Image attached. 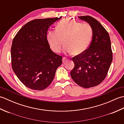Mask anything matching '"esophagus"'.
Masks as SVG:
<instances>
[{"label":"esophagus","mask_w":124,"mask_h":124,"mask_svg":"<svg viewBox=\"0 0 124 124\" xmlns=\"http://www.w3.org/2000/svg\"><path fill=\"white\" fill-rule=\"evenodd\" d=\"M67 59L66 57H63V59H62V62H64L65 61H67Z\"/></svg>","instance_id":"1"}]
</instances>
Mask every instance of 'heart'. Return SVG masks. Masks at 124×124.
<instances>
[{
    "label": "heart",
    "instance_id": "1",
    "mask_svg": "<svg viewBox=\"0 0 124 124\" xmlns=\"http://www.w3.org/2000/svg\"><path fill=\"white\" fill-rule=\"evenodd\" d=\"M93 36V29L88 23H81L71 18H65L57 23L56 30H50L47 40L51 48L60 53L64 44L65 52L80 55L88 48Z\"/></svg>",
    "mask_w": 124,
    "mask_h": 124
}]
</instances>
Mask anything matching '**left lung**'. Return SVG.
Segmentation results:
<instances>
[{
	"mask_svg": "<svg viewBox=\"0 0 124 124\" xmlns=\"http://www.w3.org/2000/svg\"><path fill=\"white\" fill-rule=\"evenodd\" d=\"M78 17L91 25L93 36L86 51L71 59L75 67L70 75L76 84L88 88L99 85L106 77L112 61V52L109 33L101 23L90 16Z\"/></svg>",
	"mask_w": 124,
	"mask_h": 124,
	"instance_id": "left-lung-1",
	"label": "left lung"
}]
</instances>
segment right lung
<instances>
[{
  "label": "right lung",
  "instance_id": "add662e5",
  "mask_svg": "<svg viewBox=\"0 0 124 124\" xmlns=\"http://www.w3.org/2000/svg\"><path fill=\"white\" fill-rule=\"evenodd\" d=\"M61 18L31 21L21 28L13 39L12 69L29 88L41 91L47 88L62 64V57L52 51L46 38L49 27Z\"/></svg>",
  "mask_w": 124,
  "mask_h": 124
}]
</instances>
